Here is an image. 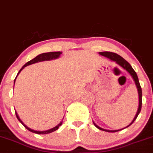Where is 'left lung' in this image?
I'll list each match as a JSON object with an SVG mask.
<instances>
[{"label": "left lung", "mask_w": 153, "mask_h": 153, "mask_svg": "<svg viewBox=\"0 0 153 153\" xmlns=\"http://www.w3.org/2000/svg\"><path fill=\"white\" fill-rule=\"evenodd\" d=\"M99 54H101V55L102 56H104V57H108V59H110L112 61H114L117 63V64L119 65L121 67H122L124 69H125L126 71H127L128 73H129V74L131 75V76L132 77V78L134 79V82H135V84H136L137 85V90H138V94H139V108H138V110H137V114L135 116V117L133 119L132 122H131V124H129V125H128L127 127H129V126L131 125V124H132L133 122H134L135 120H136L137 117H138L139 114H140V111H141V108H142V88H141V86H140V82H139V79H138V77H137V75L136 72L134 71V69H133L132 68H131V66L130 65V64H129V62H127V61H126L125 59H124L123 57H121L120 55H119V54H116V53H114V52H99ZM94 125L96 126V127L98 128V129H101V130L102 131H108V132H116V131H120L122 130V129H118V130H107V129H102V128L99 127V126L96 125V124L94 122ZM125 127V128H127Z\"/></svg>", "instance_id": "8db88e82"}]
</instances>
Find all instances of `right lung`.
Listing matches in <instances>:
<instances>
[{"label":"right lung","instance_id":"right-lung-1","mask_svg":"<svg viewBox=\"0 0 153 153\" xmlns=\"http://www.w3.org/2000/svg\"><path fill=\"white\" fill-rule=\"evenodd\" d=\"M61 54H62V52H47V53H42V54H39V55L36 56V57H35V58L32 59H31V60L29 61V62H26V64L22 67V69H21L20 71H19V72L18 73V75H19V73H20L21 71H22V70L24 69V68H25L26 66L29 65H31V64H34V63H36V62H42V61L50 60V59H56V58H57V57H59V55H60ZM15 80H16V79H15ZM15 80H14V82H15ZM16 117H17V119H18V120L21 123H22L23 125H24V127H25L26 129H28V130H29V131H31V132L36 133V134H49V133L52 132V131L57 130V129L59 128V126H60L61 124H62V122H60L58 124V125L56 126L55 127L52 128V129H49V130H47V131H35V130H33V129H30V128L26 127L25 124H24V123L22 122V120H21V119H19V116H18V114H17L16 112Z\"/></svg>","mask_w":153,"mask_h":153}]
</instances>
